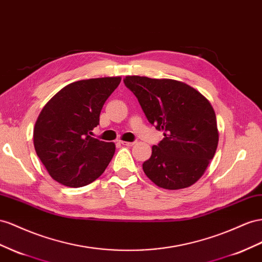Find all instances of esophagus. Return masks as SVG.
Returning a JSON list of instances; mask_svg holds the SVG:
<instances>
[{
    "label": "esophagus",
    "instance_id": "esophagus-1",
    "mask_svg": "<svg viewBox=\"0 0 262 262\" xmlns=\"http://www.w3.org/2000/svg\"><path fill=\"white\" fill-rule=\"evenodd\" d=\"M120 143L123 144V145H126V146L134 145V142H126V141H120Z\"/></svg>",
    "mask_w": 262,
    "mask_h": 262
}]
</instances>
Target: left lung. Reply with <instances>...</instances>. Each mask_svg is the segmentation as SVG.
Segmentation results:
<instances>
[{"label":"left lung","mask_w":262,"mask_h":262,"mask_svg":"<svg viewBox=\"0 0 262 262\" xmlns=\"http://www.w3.org/2000/svg\"><path fill=\"white\" fill-rule=\"evenodd\" d=\"M124 83L138 98L148 122L164 132L142 164L145 175L165 189L193 185L217 150L219 133L213 105L199 90L179 80L126 76Z\"/></svg>","instance_id":"obj_1"}]
</instances>
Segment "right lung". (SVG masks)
<instances>
[{
  "label": "right lung",
  "mask_w": 262,
  "mask_h": 262,
  "mask_svg": "<svg viewBox=\"0 0 262 262\" xmlns=\"http://www.w3.org/2000/svg\"><path fill=\"white\" fill-rule=\"evenodd\" d=\"M120 81L121 77H103L72 82L41 109L34 126V147L56 182L86 186L109 165L116 144L91 136L103 103Z\"/></svg>",
  "instance_id": "right-lung-1"
}]
</instances>
